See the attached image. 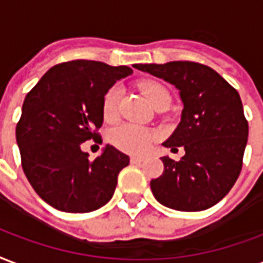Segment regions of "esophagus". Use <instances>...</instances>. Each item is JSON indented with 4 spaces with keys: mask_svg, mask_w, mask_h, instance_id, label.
<instances>
[{
    "mask_svg": "<svg viewBox=\"0 0 263 263\" xmlns=\"http://www.w3.org/2000/svg\"><path fill=\"white\" fill-rule=\"evenodd\" d=\"M142 161H145L143 156H131V163H134V164H139Z\"/></svg>",
    "mask_w": 263,
    "mask_h": 263,
    "instance_id": "esophagus-1",
    "label": "esophagus"
}]
</instances>
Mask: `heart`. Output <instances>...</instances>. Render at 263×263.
<instances>
[{
	"label": "heart",
	"mask_w": 263,
	"mask_h": 263,
	"mask_svg": "<svg viewBox=\"0 0 263 263\" xmlns=\"http://www.w3.org/2000/svg\"><path fill=\"white\" fill-rule=\"evenodd\" d=\"M141 90L153 107L164 99H170L166 87L153 81H146L142 83ZM120 97H121V89L118 86H112L106 93L103 99V117L106 121H114L118 117ZM156 138L157 134L155 131L135 124H121L116 126L110 134V141L112 145L128 153L145 152L151 145V142L155 141Z\"/></svg>",
	"instance_id": "heart-1"
}]
</instances>
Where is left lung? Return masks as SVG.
Here are the masks:
<instances>
[{
	"mask_svg": "<svg viewBox=\"0 0 263 263\" xmlns=\"http://www.w3.org/2000/svg\"><path fill=\"white\" fill-rule=\"evenodd\" d=\"M134 68L164 79L180 90L181 121L163 146L185 155L180 161L161 157L164 171L151 181L161 205L199 212L220 202L240 176L248 122L240 95L211 67L191 61L135 64Z\"/></svg>",
	"mask_w": 263,
	"mask_h": 263,
	"instance_id": "8db88e82",
	"label": "left lung"
}]
</instances>
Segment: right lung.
<instances>
[{"label":"right lung","mask_w":263,"mask_h":263,"mask_svg":"<svg viewBox=\"0 0 263 263\" xmlns=\"http://www.w3.org/2000/svg\"><path fill=\"white\" fill-rule=\"evenodd\" d=\"M125 65L75 60L50 68L26 95L16 125L22 167L33 190L48 205L87 213L111 199L120 171L129 157L111 145L89 160L85 141L102 142L103 99L131 75Z\"/></svg>","instance_id":"right-lung-1"}]
</instances>
